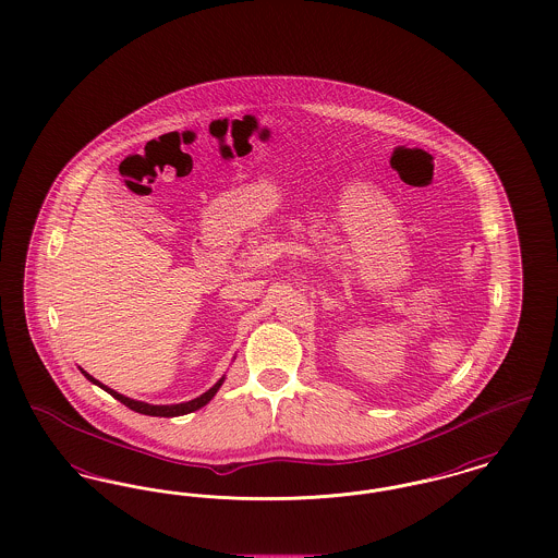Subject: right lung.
Here are the masks:
<instances>
[{
  "mask_svg": "<svg viewBox=\"0 0 558 558\" xmlns=\"http://www.w3.org/2000/svg\"><path fill=\"white\" fill-rule=\"evenodd\" d=\"M81 372L85 374V378H87L89 383H94V385L102 387L107 393H110L114 399H119L123 405H128V408L133 410V412H140V414H146V416H165V418H171V416H184V414H190V412H194V410H198V408L207 405V403L211 401L213 396L219 391V387L223 385V376H221V378L213 385L211 389H209L207 393H203L201 398L192 399V401H184V403H173V405H150V403H146V401H135V399L125 398V396H121V393H117V391L108 389L107 385H102L100 380H96V378H94V376H89L87 372Z\"/></svg>",
  "mask_w": 558,
  "mask_h": 558,
  "instance_id": "obj_1",
  "label": "right lung"
}]
</instances>
